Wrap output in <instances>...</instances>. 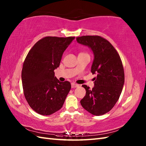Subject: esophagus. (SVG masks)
Returning a JSON list of instances; mask_svg holds the SVG:
<instances>
[{
	"label": "esophagus",
	"mask_w": 146,
	"mask_h": 146,
	"mask_svg": "<svg viewBox=\"0 0 146 146\" xmlns=\"http://www.w3.org/2000/svg\"><path fill=\"white\" fill-rule=\"evenodd\" d=\"M79 85L78 84H75V83H71V87L72 88H77V87H79Z\"/></svg>",
	"instance_id": "1"
}]
</instances>
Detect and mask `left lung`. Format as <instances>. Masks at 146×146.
I'll list each match as a JSON object with an SVG mask.
<instances>
[{
    "mask_svg": "<svg viewBox=\"0 0 146 146\" xmlns=\"http://www.w3.org/2000/svg\"><path fill=\"white\" fill-rule=\"evenodd\" d=\"M79 44L88 46L94 55L91 68L96 74L94 86H82L86 95L80 101L82 106L94 115L108 112L119 100L124 84V71L119 54L107 40L98 36L76 38Z\"/></svg>",
    "mask_w": 146,
    "mask_h": 146,
    "instance_id": "obj_1",
    "label": "left lung"
}]
</instances>
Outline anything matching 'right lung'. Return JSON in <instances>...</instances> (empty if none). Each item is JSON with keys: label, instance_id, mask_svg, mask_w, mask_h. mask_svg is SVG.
Instances as JSON below:
<instances>
[{"label": "right lung", "instance_id": "obj_1", "mask_svg": "<svg viewBox=\"0 0 146 146\" xmlns=\"http://www.w3.org/2000/svg\"><path fill=\"white\" fill-rule=\"evenodd\" d=\"M75 38L45 37L33 46L25 59L21 74L24 94L29 106L40 115H49L61 109L70 91V83L59 81L54 70Z\"/></svg>", "mask_w": 146, "mask_h": 146}]
</instances>
